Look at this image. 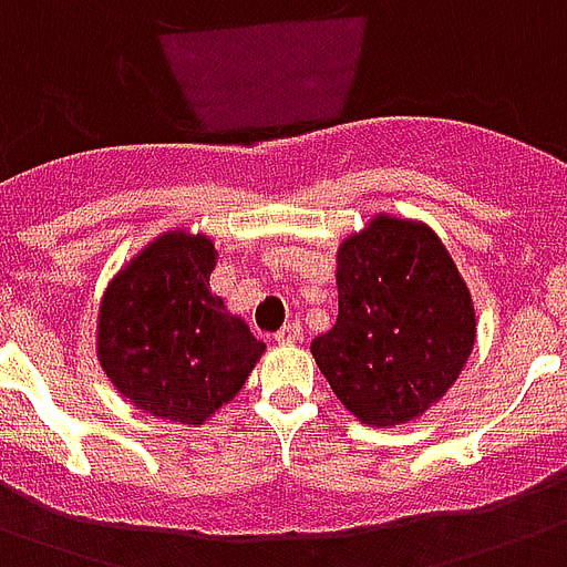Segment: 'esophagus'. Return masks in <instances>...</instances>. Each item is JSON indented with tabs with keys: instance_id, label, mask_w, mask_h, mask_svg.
<instances>
[{
	"instance_id": "esophagus-1",
	"label": "esophagus",
	"mask_w": 567,
	"mask_h": 567,
	"mask_svg": "<svg viewBox=\"0 0 567 567\" xmlns=\"http://www.w3.org/2000/svg\"><path fill=\"white\" fill-rule=\"evenodd\" d=\"M300 338H302L300 323H285V327L276 332V341H279V344H297Z\"/></svg>"
}]
</instances>
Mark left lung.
Returning <instances> with one entry per match:
<instances>
[{"instance_id": "1", "label": "left lung", "mask_w": 567, "mask_h": 567, "mask_svg": "<svg viewBox=\"0 0 567 567\" xmlns=\"http://www.w3.org/2000/svg\"><path fill=\"white\" fill-rule=\"evenodd\" d=\"M336 327L311 355L362 423L421 417L476 341V311L447 247L421 220L377 214L338 247Z\"/></svg>"}]
</instances>
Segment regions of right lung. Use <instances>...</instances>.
<instances>
[{
    "instance_id": "right-lung-1",
    "label": "right lung",
    "mask_w": 567,
    "mask_h": 567,
    "mask_svg": "<svg viewBox=\"0 0 567 567\" xmlns=\"http://www.w3.org/2000/svg\"><path fill=\"white\" fill-rule=\"evenodd\" d=\"M208 235L173 229L120 267L102 293L96 355L128 403L173 423H205L238 394L265 353L208 276Z\"/></svg>"
}]
</instances>
